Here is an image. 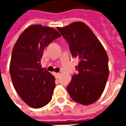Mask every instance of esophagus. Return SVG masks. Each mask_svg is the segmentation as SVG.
Masks as SVG:
<instances>
[{
    "instance_id": "34e87169",
    "label": "esophagus",
    "mask_w": 126,
    "mask_h": 126,
    "mask_svg": "<svg viewBox=\"0 0 126 126\" xmlns=\"http://www.w3.org/2000/svg\"><path fill=\"white\" fill-rule=\"evenodd\" d=\"M54 75H55V76L56 78H58L59 76V75H60V74H59V73H54Z\"/></svg>"
}]
</instances>
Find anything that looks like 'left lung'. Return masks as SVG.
<instances>
[{"mask_svg":"<svg viewBox=\"0 0 126 126\" xmlns=\"http://www.w3.org/2000/svg\"><path fill=\"white\" fill-rule=\"evenodd\" d=\"M57 30L68 42L74 57L79 59L67 90L71 98L84 105L100 98L109 77V58L105 49L88 26L76 21Z\"/></svg>","mask_w":126,"mask_h":126,"instance_id":"left-lung-1","label":"left lung"}]
</instances>
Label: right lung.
Returning <instances> with one entry per match:
<instances>
[{
  "label": "right lung",
  "mask_w": 126,
  "mask_h": 126,
  "mask_svg": "<svg viewBox=\"0 0 126 126\" xmlns=\"http://www.w3.org/2000/svg\"><path fill=\"white\" fill-rule=\"evenodd\" d=\"M61 34L42 25H32L21 33L13 47L9 71L21 98L33 109L47 105L52 99L55 78L42 68L44 48Z\"/></svg>",
  "instance_id": "obj_1"
}]
</instances>
